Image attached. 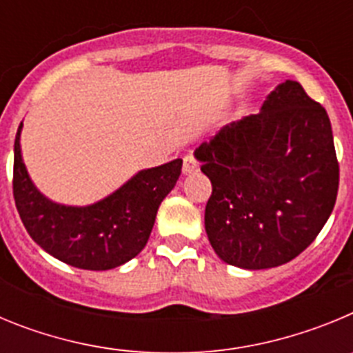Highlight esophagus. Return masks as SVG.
I'll list each match as a JSON object with an SVG mask.
<instances>
[{
  "label": "esophagus",
  "instance_id": "34e87169",
  "mask_svg": "<svg viewBox=\"0 0 353 353\" xmlns=\"http://www.w3.org/2000/svg\"><path fill=\"white\" fill-rule=\"evenodd\" d=\"M182 171H183V174H191V173H196V171H198V161H196L194 155L189 154L183 157Z\"/></svg>",
  "mask_w": 353,
  "mask_h": 353
}]
</instances>
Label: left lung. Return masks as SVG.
<instances>
[{"mask_svg": "<svg viewBox=\"0 0 353 353\" xmlns=\"http://www.w3.org/2000/svg\"><path fill=\"white\" fill-rule=\"evenodd\" d=\"M194 155L212 182L205 230L228 265L261 270L288 263L334 208L332 127L297 81L277 84L260 113L223 127Z\"/></svg>", "mask_w": 353, "mask_h": 353, "instance_id": "obj_1", "label": "left lung"}]
</instances>
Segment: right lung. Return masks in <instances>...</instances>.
Masks as SVG:
<instances>
[{
  "label": "right lung",
  "mask_w": 353,
  "mask_h": 353,
  "mask_svg": "<svg viewBox=\"0 0 353 353\" xmlns=\"http://www.w3.org/2000/svg\"><path fill=\"white\" fill-rule=\"evenodd\" d=\"M14 143V199L26 232L56 260L84 270H109L138 256L146 245L159 205L182 173V159L141 170L92 205L56 203L37 189Z\"/></svg>",
  "instance_id": "right-lung-1"
}]
</instances>
